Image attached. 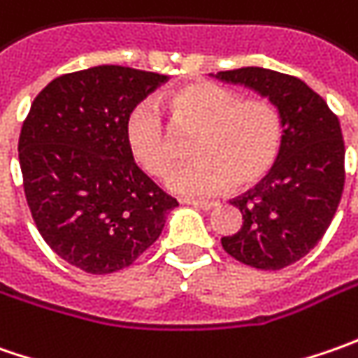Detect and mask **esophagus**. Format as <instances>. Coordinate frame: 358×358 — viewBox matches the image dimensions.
Segmentation results:
<instances>
[{"mask_svg":"<svg viewBox=\"0 0 358 358\" xmlns=\"http://www.w3.org/2000/svg\"><path fill=\"white\" fill-rule=\"evenodd\" d=\"M187 205H193V207H197V209H205V211H211V209H217L219 207V201H195V199H189L185 201Z\"/></svg>","mask_w":358,"mask_h":358,"instance_id":"34e87169","label":"esophagus"}]
</instances>
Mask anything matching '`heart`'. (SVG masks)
<instances>
[{"label": "heart", "instance_id": "obj_1", "mask_svg": "<svg viewBox=\"0 0 358 358\" xmlns=\"http://www.w3.org/2000/svg\"><path fill=\"white\" fill-rule=\"evenodd\" d=\"M181 125L199 127L191 153L197 159L175 167L165 185L187 197H207L229 187H249L275 165L282 139L277 107L261 97L243 99L235 90L211 81L191 83L169 97ZM125 141L133 159L151 175L173 163L171 133L159 103L145 97L125 119Z\"/></svg>", "mask_w": 358, "mask_h": 358}]
</instances>
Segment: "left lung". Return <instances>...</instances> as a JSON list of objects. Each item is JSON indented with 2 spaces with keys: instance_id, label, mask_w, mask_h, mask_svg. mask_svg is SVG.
I'll use <instances>...</instances> for the list:
<instances>
[{
  "instance_id": "left-lung-1",
  "label": "left lung",
  "mask_w": 358,
  "mask_h": 358,
  "mask_svg": "<svg viewBox=\"0 0 358 358\" xmlns=\"http://www.w3.org/2000/svg\"><path fill=\"white\" fill-rule=\"evenodd\" d=\"M213 77L267 97L282 123L275 165L255 189L231 201L243 215V227L223 237L221 245L249 267H289L323 239L337 213L345 187L338 119L299 77L265 67H241Z\"/></svg>"
}]
</instances>
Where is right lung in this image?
Returning a JSON list of instances; mask_svg holds the SVG:
<instances>
[{
    "mask_svg": "<svg viewBox=\"0 0 358 358\" xmlns=\"http://www.w3.org/2000/svg\"><path fill=\"white\" fill-rule=\"evenodd\" d=\"M165 81L121 65L90 67L53 79L23 121L17 151L31 217L49 247L85 273L129 267L179 205L125 141L129 111Z\"/></svg>",
    "mask_w": 358,
    "mask_h": 358,
    "instance_id": "add662e5",
    "label": "right lung"
}]
</instances>
